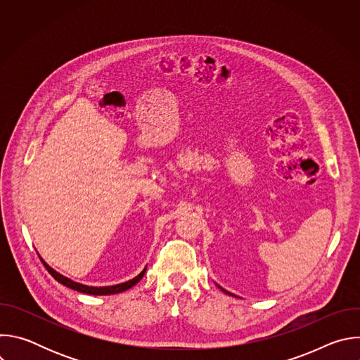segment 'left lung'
<instances>
[{
  "label": "left lung",
  "mask_w": 360,
  "mask_h": 360,
  "mask_svg": "<svg viewBox=\"0 0 360 360\" xmlns=\"http://www.w3.org/2000/svg\"><path fill=\"white\" fill-rule=\"evenodd\" d=\"M221 289H222V288H221ZM222 290H224V292H225V293H229V292H226V290H225V289H222Z\"/></svg>",
  "instance_id": "1"
}]
</instances>
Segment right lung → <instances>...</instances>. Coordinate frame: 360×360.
Masks as SVG:
<instances>
[{
    "label": "right lung",
    "mask_w": 360,
    "mask_h": 360,
    "mask_svg": "<svg viewBox=\"0 0 360 360\" xmlns=\"http://www.w3.org/2000/svg\"><path fill=\"white\" fill-rule=\"evenodd\" d=\"M39 256V255H38ZM39 259H41V262L44 264V266L46 268V271L51 274V276H53L56 281H58L61 285H64V286H67V288H70V289H74V290H78V292H81V293H88V295H115V293H121V292H125L127 289H129V288H132L134 285H136L141 279H142V276H143V274H145V271H146V268L138 275V276H135L134 279H131V281H128V282H124V283H120V285H114V286H99V288H96V286H86V285H82V283H78V282H74V281H71L70 278H67V276H64V275H61L60 272H57L56 269H53L51 268L42 258L39 256Z\"/></svg>",
    "instance_id": "add662e5"
}]
</instances>
